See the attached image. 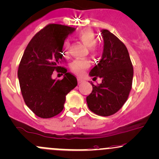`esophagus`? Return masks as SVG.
<instances>
[{"label":"esophagus","instance_id":"34e87169","mask_svg":"<svg viewBox=\"0 0 159 159\" xmlns=\"http://www.w3.org/2000/svg\"><path fill=\"white\" fill-rule=\"evenodd\" d=\"M78 83L81 84V83H82L83 81H84V80L82 78H80V77H78Z\"/></svg>","mask_w":159,"mask_h":159}]
</instances>
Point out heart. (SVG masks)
Listing matches in <instances>:
<instances>
[{
  "label": "heart",
  "mask_w": 159,
  "mask_h": 159,
  "mask_svg": "<svg viewBox=\"0 0 159 159\" xmlns=\"http://www.w3.org/2000/svg\"><path fill=\"white\" fill-rule=\"evenodd\" d=\"M78 38L87 46H92L93 49V43L96 41V35L94 31L90 29H85L78 34ZM68 45L65 44L63 48V53H66ZM90 66V61L88 60H75L70 64V69L72 72L77 75H81L83 71Z\"/></svg>",
  "instance_id": "obj_1"
}]
</instances>
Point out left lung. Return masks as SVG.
Wrapping results in <instances>:
<instances>
[{"label": "left lung", "instance_id": "8db88e82", "mask_svg": "<svg viewBox=\"0 0 159 159\" xmlns=\"http://www.w3.org/2000/svg\"><path fill=\"white\" fill-rule=\"evenodd\" d=\"M104 48L102 59L90 71L102 83L93 86L87 97L90 110L101 116L115 114L128 99L132 88L134 69L126 46L109 30L102 29Z\"/></svg>", "mask_w": 159, "mask_h": 159}]
</instances>
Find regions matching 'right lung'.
<instances>
[{"label": "right lung", "mask_w": 159, "mask_h": 159, "mask_svg": "<svg viewBox=\"0 0 159 159\" xmlns=\"http://www.w3.org/2000/svg\"><path fill=\"white\" fill-rule=\"evenodd\" d=\"M75 28L48 24L34 34L26 47L18 69L20 90L26 106L36 116L50 118L64 108L66 96L78 84L77 78L60 64L64 41ZM53 70L65 74L52 78Z\"/></svg>", "instance_id": "obj_1"}]
</instances>
